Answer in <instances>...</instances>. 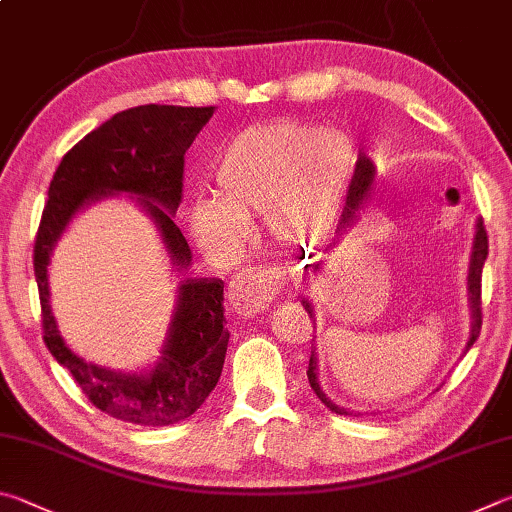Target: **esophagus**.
<instances>
[{
	"instance_id": "esophagus-1",
	"label": "esophagus",
	"mask_w": 512,
	"mask_h": 512,
	"mask_svg": "<svg viewBox=\"0 0 512 512\" xmlns=\"http://www.w3.org/2000/svg\"><path fill=\"white\" fill-rule=\"evenodd\" d=\"M283 272L279 267H245L233 276L227 290V301L233 315L247 319L265 310L281 292Z\"/></svg>"
}]
</instances>
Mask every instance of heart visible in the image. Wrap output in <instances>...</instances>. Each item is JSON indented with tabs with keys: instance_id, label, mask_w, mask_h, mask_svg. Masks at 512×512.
<instances>
[{
	"instance_id": "obj_1",
	"label": "heart",
	"mask_w": 512,
	"mask_h": 512,
	"mask_svg": "<svg viewBox=\"0 0 512 512\" xmlns=\"http://www.w3.org/2000/svg\"><path fill=\"white\" fill-rule=\"evenodd\" d=\"M353 168L344 132L292 119L251 125L215 159V195L193 200V236L227 251L245 240L249 218L267 215L281 245L317 249L333 236Z\"/></svg>"
}]
</instances>
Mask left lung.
<instances>
[{
    "instance_id": "left-lung-1",
    "label": "left lung",
    "mask_w": 512,
    "mask_h": 512,
    "mask_svg": "<svg viewBox=\"0 0 512 512\" xmlns=\"http://www.w3.org/2000/svg\"><path fill=\"white\" fill-rule=\"evenodd\" d=\"M373 177H375V168L373 164L366 157H360L355 166V173L351 184H348V193H346V206L342 211V220H339V231H346L351 229L353 224L360 218L362 206L371 200V188H373ZM488 258V233L486 227H483V220L477 222V236H474V247H472V258H470V274H468V290H470V308H472V330H470V339H468V346H465V351L477 342V337L481 333V272H483V263H486ZM312 270H319V263L317 265H310ZM303 308L308 310L310 317L312 315V306L308 301H303ZM310 364H308V382L312 391L317 393V398L324 402V405L335 411L339 416H351V411H346L344 407H337L335 402H330L326 398V393L321 391L319 387V378H317V357L315 351H310Z\"/></svg>"
}]
</instances>
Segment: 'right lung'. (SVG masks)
Returning a JSON list of instances; mask_svg holds the SVG:
<instances>
[{"instance_id": "1", "label": "right lung", "mask_w": 512, "mask_h": 512, "mask_svg": "<svg viewBox=\"0 0 512 512\" xmlns=\"http://www.w3.org/2000/svg\"><path fill=\"white\" fill-rule=\"evenodd\" d=\"M215 107L139 105L114 114L80 139L53 173L49 200L35 236L44 344L69 369L87 400L107 416L134 425L166 427L202 407L220 380L229 330H224L220 279H188L155 369L125 375L80 360L60 337L49 306V258L74 213L112 193L137 195L155 220L175 270L191 263V247L173 220L182 202L184 155Z\"/></svg>"}]
</instances>
